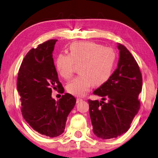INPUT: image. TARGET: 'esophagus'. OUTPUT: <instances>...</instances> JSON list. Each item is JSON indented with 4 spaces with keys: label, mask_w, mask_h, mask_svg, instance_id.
Wrapping results in <instances>:
<instances>
[{
    "label": "esophagus",
    "mask_w": 158,
    "mask_h": 158,
    "mask_svg": "<svg viewBox=\"0 0 158 158\" xmlns=\"http://www.w3.org/2000/svg\"><path fill=\"white\" fill-rule=\"evenodd\" d=\"M81 101H82L81 99H80V98H77V103H79V102H81Z\"/></svg>",
    "instance_id": "obj_1"
}]
</instances>
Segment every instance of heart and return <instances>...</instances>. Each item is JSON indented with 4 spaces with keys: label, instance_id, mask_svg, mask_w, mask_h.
<instances>
[{
    "label": "heart",
    "instance_id": "heart-1",
    "mask_svg": "<svg viewBox=\"0 0 158 158\" xmlns=\"http://www.w3.org/2000/svg\"><path fill=\"white\" fill-rule=\"evenodd\" d=\"M117 54L110 47L92 41H76L69 47V54H59L55 60L58 74L64 79L74 74L75 65H79L80 74L66 86L69 94L82 97L92 85L100 86L110 78Z\"/></svg>",
    "mask_w": 158,
    "mask_h": 158
}]
</instances>
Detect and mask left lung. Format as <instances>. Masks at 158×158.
Segmentation results:
<instances>
[{"label":"left lung","mask_w":158,"mask_h":158,"mask_svg":"<svg viewBox=\"0 0 158 158\" xmlns=\"http://www.w3.org/2000/svg\"><path fill=\"white\" fill-rule=\"evenodd\" d=\"M117 47L119 59L117 69L93 92L102 97V101L88 100L93 132L104 139L115 138L127 132L140 108L138 97L143 77L138 64L124 45L119 44Z\"/></svg>","instance_id":"1"}]
</instances>
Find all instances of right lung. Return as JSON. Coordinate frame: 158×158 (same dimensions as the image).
Instances as JSON below:
<instances>
[{"instance_id":"1","label":"right lung","mask_w":158,"mask_h":158,"mask_svg":"<svg viewBox=\"0 0 158 158\" xmlns=\"http://www.w3.org/2000/svg\"><path fill=\"white\" fill-rule=\"evenodd\" d=\"M56 41L48 40L31 49L22 61L17 79L22 116L35 131L50 137L64 132L68 115L76 104L75 97L69 93L57 102L52 97L53 89L64 92L53 59Z\"/></svg>"}]
</instances>
